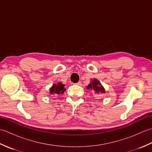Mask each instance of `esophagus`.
Here are the masks:
<instances>
[{"label": "esophagus", "instance_id": "1", "mask_svg": "<svg viewBox=\"0 0 152 152\" xmlns=\"http://www.w3.org/2000/svg\"><path fill=\"white\" fill-rule=\"evenodd\" d=\"M76 85H77V86H82V82H78V83H76Z\"/></svg>", "mask_w": 152, "mask_h": 152}]
</instances>
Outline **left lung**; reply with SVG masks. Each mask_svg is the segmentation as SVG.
I'll use <instances>...</instances> for the list:
<instances>
[{"label":"left lung","instance_id":"1","mask_svg":"<svg viewBox=\"0 0 152 152\" xmlns=\"http://www.w3.org/2000/svg\"><path fill=\"white\" fill-rule=\"evenodd\" d=\"M88 88H91V89H93L96 93H105V91L102 85L100 83V82L98 81L97 80L94 79L92 80V82L90 83L88 86Z\"/></svg>","mask_w":152,"mask_h":152}]
</instances>
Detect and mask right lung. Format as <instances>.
Wrapping results in <instances>:
<instances>
[{"label": "right lung", "mask_w": 152, "mask_h": 152, "mask_svg": "<svg viewBox=\"0 0 152 152\" xmlns=\"http://www.w3.org/2000/svg\"><path fill=\"white\" fill-rule=\"evenodd\" d=\"M64 85L62 83H58L57 84H53L50 89V94L59 95L60 93H63L66 90L64 88Z\"/></svg>", "instance_id": "1"}]
</instances>
